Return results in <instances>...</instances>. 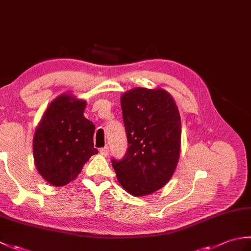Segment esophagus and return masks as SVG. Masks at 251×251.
Segmentation results:
<instances>
[{"instance_id":"34e87169","label":"esophagus","mask_w":251,"mask_h":251,"mask_svg":"<svg viewBox=\"0 0 251 251\" xmlns=\"http://www.w3.org/2000/svg\"><path fill=\"white\" fill-rule=\"evenodd\" d=\"M99 153L101 154V155H103V156H105L106 154L109 153V147H104V148H101L100 150H99Z\"/></svg>"}]
</instances>
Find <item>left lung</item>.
Returning <instances> with one entry per match:
<instances>
[{
	"label": "left lung",
	"instance_id": "1",
	"mask_svg": "<svg viewBox=\"0 0 251 251\" xmlns=\"http://www.w3.org/2000/svg\"><path fill=\"white\" fill-rule=\"evenodd\" d=\"M128 149L112 159L122 188L134 196L162 189L178 165L181 119L175 99L163 88L136 87L121 96Z\"/></svg>",
	"mask_w": 251,
	"mask_h": 251
}]
</instances>
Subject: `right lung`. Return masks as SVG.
<instances>
[{"instance_id":"obj_1","label":"right lung","mask_w":251,"mask_h":251,"mask_svg":"<svg viewBox=\"0 0 251 251\" xmlns=\"http://www.w3.org/2000/svg\"><path fill=\"white\" fill-rule=\"evenodd\" d=\"M86 101L65 93L51 101L33 136L36 170L46 182L62 186L75 179L94 148L95 125L84 116Z\"/></svg>"}]
</instances>
